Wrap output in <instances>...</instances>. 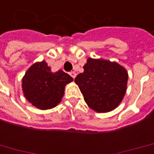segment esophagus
<instances>
[{
	"label": "esophagus",
	"mask_w": 154,
	"mask_h": 154,
	"mask_svg": "<svg viewBox=\"0 0 154 154\" xmlns=\"http://www.w3.org/2000/svg\"><path fill=\"white\" fill-rule=\"evenodd\" d=\"M70 75H71V77H72V78H75L76 76H77V74H76L75 72H70Z\"/></svg>",
	"instance_id": "34e87169"
}]
</instances>
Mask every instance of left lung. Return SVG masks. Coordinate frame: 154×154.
I'll return each mask as SVG.
<instances>
[{
	"label": "left lung",
	"mask_w": 154,
	"mask_h": 154,
	"mask_svg": "<svg viewBox=\"0 0 154 154\" xmlns=\"http://www.w3.org/2000/svg\"><path fill=\"white\" fill-rule=\"evenodd\" d=\"M84 72L75 78L84 100L97 112H109L116 108L126 90L128 74L116 62L88 58Z\"/></svg>",
	"instance_id": "8db88e82"
}]
</instances>
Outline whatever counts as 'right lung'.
<instances>
[{"mask_svg": "<svg viewBox=\"0 0 154 154\" xmlns=\"http://www.w3.org/2000/svg\"><path fill=\"white\" fill-rule=\"evenodd\" d=\"M73 78L59 70L52 72L45 61L33 64L23 78V90L26 99L40 109L57 105L63 97L65 86Z\"/></svg>", "mask_w": 154, "mask_h": 154, "instance_id": "obj_1", "label": "right lung"}]
</instances>
